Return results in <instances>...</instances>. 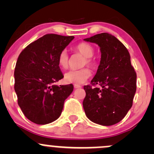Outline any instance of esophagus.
Instances as JSON below:
<instances>
[{"instance_id": "esophagus-1", "label": "esophagus", "mask_w": 154, "mask_h": 154, "mask_svg": "<svg viewBox=\"0 0 154 154\" xmlns=\"http://www.w3.org/2000/svg\"><path fill=\"white\" fill-rule=\"evenodd\" d=\"M74 87L75 88H81V86H80V85H77V84H74Z\"/></svg>"}]
</instances>
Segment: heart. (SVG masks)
Instances as JSON below:
<instances>
[{
  "mask_svg": "<svg viewBox=\"0 0 154 154\" xmlns=\"http://www.w3.org/2000/svg\"><path fill=\"white\" fill-rule=\"evenodd\" d=\"M77 52L85 57L83 60V66L87 64L89 66H94V61L92 59L94 54V48L87 43H80L75 47ZM58 63L60 66L63 68H66L68 66V56L66 51H61L58 57ZM91 73L88 68H85L80 70H71L68 71L64 75L65 82L73 84H82L85 83L90 77Z\"/></svg>",
  "mask_w": 154,
  "mask_h": 154,
  "instance_id": "1",
  "label": "heart"
}]
</instances>
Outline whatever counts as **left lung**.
Segmentation results:
<instances>
[{
  "mask_svg": "<svg viewBox=\"0 0 154 154\" xmlns=\"http://www.w3.org/2000/svg\"><path fill=\"white\" fill-rule=\"evenodd\" d=\"M100 47V61L91 80L93 86H85L83 102L87 118L94 123L111 126L122 120L133 105L136 91V74L126 47L107 32L83 39Z\"/></svg>",
  "mask_w": 154,
  "mask_h": 154,
  "instance_id": "1",
  "label": "left lung"
}]
</instances>
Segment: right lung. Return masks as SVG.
<instances>
[{
	"mask_svg": "<svg viewBox=\"0 0 154 154\" xmlns=\"http://www.w3.org/2000/svg\"><path fill=\"white\" fill-rule=\"evenodd\" d=\"M74 36L46 34L27 46L18 56L15 66V91L24 116L37 125L57 120L73 85L54 83L64 77L58 57Z\"/></svg>",
	"mask_w": 154,
	"mask_h": 154,
	"instance_id": "right-lung-1",
	"label": "right lung"
}]
</instances>
